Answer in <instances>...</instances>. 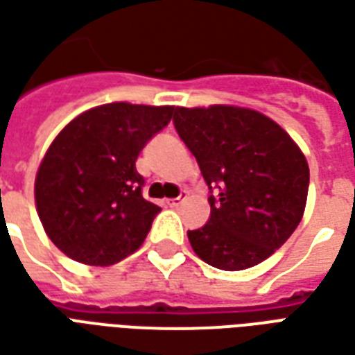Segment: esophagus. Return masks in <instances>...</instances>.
Segmentation results:
<instances>
[{
	"label": "esophagus",
	"instance_id": "esophagus-1",
	"mask_svg": "<svg viewBox=\"0 0 355 355\" xmlns=\"http://www.w3.org/2000/svg\"><path fill=\"white\" fill-rule=\"evenodd\" d=\"M184 200H186V192H180V196H178V198L167 200V205H169V207H178V205H180V203H182Z\"/></svg>",
	"mask_w": 355,
	"mask_h": 355
}]
</instances>
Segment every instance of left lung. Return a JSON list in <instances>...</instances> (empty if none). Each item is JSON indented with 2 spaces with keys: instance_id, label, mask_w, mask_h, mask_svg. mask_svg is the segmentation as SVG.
<instances>
[{
  "instance_id": "8db88e82",
  "label": "left lung",
  "mask_w": 355,
  "mask_h": 355,
  "mask_svg": "<svg viewBox=\"0 0 355 355\" xmlns=\"http://www.w3.org/2000/svg\"><path fill=\"white\" fill-rule=\"evenodd\" d=\"M175 127L196 155L211 218L188 232L193 253L238 272L266 261L302 220L310 169L302 150L274 119L251 108L213 104L175 108Z\"/></svg>"
}]
</instances>
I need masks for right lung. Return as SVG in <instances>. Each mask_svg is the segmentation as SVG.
Masks as SVG:
<instances>
[{
    "label": "right lung",
    "instance_id": "right-lung-1",
    "mask_svg": "<svg viewBox=\"0 0 355 355\" xmlns=\"http://www.w3.org/2000/svg\"><path fill=\"white\" fill-rule=\"evenodd\" d=\"M173 112L110 102L73 117L51 142L35 175V209L66 257L112 266L144 243L162 209L142 198L135 162Z\"/></svg>",
    "mask_w": 355,
    "mask_h": 355
}]
</instances>
